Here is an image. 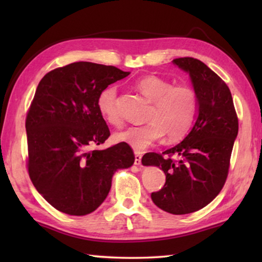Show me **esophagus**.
I'll use <instances>...</instances> for the list:
<instances>
[{
  "label": "esophagus",
  "mask_w": 262,
  "mask_h": 262,
  "mask_svg": "<svg viewBox=\"0 0 262 262\" xmlns=\"http://www.w3.org/2000/svg\"><path fill=\"white\" fill-rule=\"evenodd\" d=\"M141 159H142L141 154L140 152H135V162H134L135 165H141Z\"/></svg>",
  "instance_id": "1"
}]
</instances>
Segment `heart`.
Instances as JSON below:
<instances>
[{
  "instance_id": "heart-1",
  "label": "heart",
  "mask_w": 262,
  "mask_h": 262,
  "mask_svg": "<svg viewBox=\"0 0 262 262\" xmlns=\"http://www.w3.org/2000/svg\"><path fill=\"white\" fill-rule=\"evenodd\" d=\"M136 89L152 101L147 118L149 122L115 133V141L128 144L136 151H143L164 134L168 140H177L188 132L198 108L196 92L192 86L173 85L167 79L150 75L141 78ZM117 99V88L108 86L101 91L97 103L100 114L113 126L121 123Z\"/></svg>"
}]
</instances>
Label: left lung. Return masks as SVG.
<instances>
[{"label": "left lung", "instance_id": "obj_1", "mask_svg": "<svg viewBox=\"0 0 262 262\" xmlns=\"http://www.w3.org/2000/svg\"><path fill=\"white\" fill-rule=\"evenodd\" d=\"M172 62L189 75L196 92L195 122L179 144L162 155L145 154L142 164L158 166L166 176L164 187L151 193L155 205L170 214L185 215L206 207L223 188L238 134V118L230 89L208 66L193 57Z\"/></svg>", "mask_w": 262, "mask_h": 262}]
</instances>
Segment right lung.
I'll use <instances>...</instances> for the list:
<instances>
[{
    "label": "right lung",
    "mask_w": 262,
    "mask_h": 262,
    "mask_svg": "<svg viewBox=\"0 0 262 262\" xmlns=\"http://www.w3.org/2000/svg\"><path fill=\"white\" fill-rule=\"evenodd\" d=\"M129 74L79 61L39 82L25 122L28 167L35 189L55 209L74 216L95 211L108 195L115 172L134 164L126 143L90 149L110 136L97 104L99 95Z\"/></svg>",
    "instance_id": "obj_1"
}]
</instances>
